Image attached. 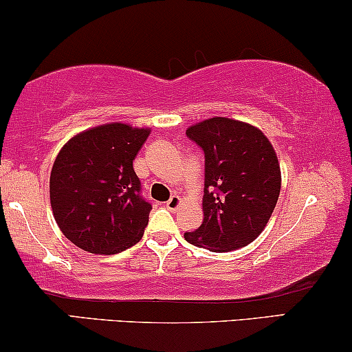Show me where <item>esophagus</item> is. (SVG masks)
I'll return each mask as SVG.
<instances>
[{
	"label": "esophagus",
	"mask_w": 352,
	"mask_h": 352,
	"mask_svg": "<svg viewBox=\"0 0 352 352\" xmlns=\"http://www.w3.org/2000/svg\"><path fill=\"white\" fill-rule=\"evenodd\" d=\"M181 207V197L179 196H171L169 197V201L166 202V209L175 212Z\"/></svg>",
	"instance_id": "obj_1"
}]
</instances>
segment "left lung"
I'll return each instance as SVG.
<instances>
[{"label":"left lung","instance_id":"8db88e82","mask_svg":"<svg viewBox=\"0 0 352 352\" xmlns=\"http://www.w3.org/2000/svg\"><path fill=\"white\" fill-rule=\"evenodd\" d=\"M206 156L204 222L186 232L190 245L215 253L233 251L258 238L280 192V168L271 142L259 129L212 117L186 130Z\"/></svg>","mask_w":352,"mask_h":352}]
</instances>
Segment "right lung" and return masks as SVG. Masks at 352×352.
<instances>
[{"instance_id": "add662e5", "label": "right lung", "mask_w": 352, "mask_h": 352, "mask_svg": "<svg viewBox=\"0 0 352 352\" xmlns=\"http://www.w3.org/2000/svg\"><path fill=\"white\" fill-rule=\"evenodd\" d=\"M150 129L104 124L68 140L50 173V204L65 236L94 254L140 241L151 204L142 197L133 160Z\"/></svg>"}]
</instances>
